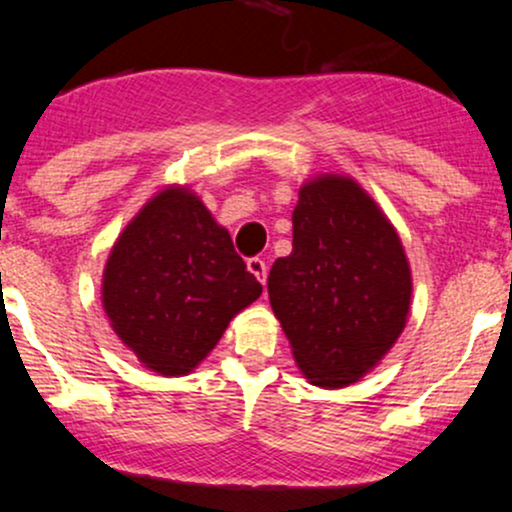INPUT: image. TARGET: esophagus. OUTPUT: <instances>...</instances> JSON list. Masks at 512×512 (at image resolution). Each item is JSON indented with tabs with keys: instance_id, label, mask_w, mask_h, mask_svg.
Instances as JSON below:
<instances>
[{
	"instance_id": "obj_1",
	"label": "esophagus",
	"mask_w": 512,
	"mask_h": 512,
	"mask_svg": "<svg viewBox=\"0 0 512 512\" xmlns=\"http://www.w3.org/2000/svg\"><path fill=\"white\" fill-rule=\"evenodd\" d=\"M248 269L257 276V279L262 281V284H264V281H267V262H264L262 257H250Z\"/></svg>"
}]
</instances>
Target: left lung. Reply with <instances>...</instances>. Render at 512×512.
Returning a JSON list of instances; mask_svg holds the SVG:
<instances>
[{
	"mask_svg": "<svg viewBox=\"0 0 512 512\" xmlns=\"http://www.w3.org/2000/svg\"><path fill=\"white\" fill-rule=\"evenodd\" d=\"M267 289L305 378L344 387L402 334L411 274L373 199L354 180L327 175L298 192L293 250L274 262Z\"/></svg>",
	"mask_w": 512,
	"mask_h": 512,
	"instance_id": "obj_1",
	"label": "left lung"
}]
</instances>
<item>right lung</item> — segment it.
<instances>
[{"label":"right lung","instance_id":"add662e5","mask_svg":"<svg viewBox=\"0 0 512 512\" xmlns=\"http://www.w3.org/2000/svg\"><path fill=\"white\" fill-rule=\"evenodd\" d=\"M260 293L226 228L180 187L139 211L103 276V305L117 337L161 375L190 373Z\"/></svg>","mask_w":512,"mask_h":512}]
</instances>
